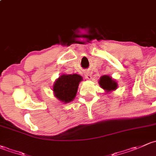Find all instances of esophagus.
<instances>
[{
  "label": "esophagus",
  "mask_w": 156,
  "mask_h": 156,
  "mask_svg": "<svg viewBox=\"0 0 156 156\" xmlns=\"http://www.w3.org/2000/svg\"><path fill=\"white\" fill-rule=\"evenodd\" d=\"M85 75H86V78H87L88 80H91V74L90 73H85Z\"/></svg>",
  "instance_id": "34e87169"
}]
</instances>
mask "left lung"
I'll use <instances>...</instances> for the list:
<instances>
[{"instance_id":"8db88e82","label":"left lung","mask_w":156,"mask_h":156,"mask_svg":"<svg viewBox=\"0 0 156 156\" xmlns=\"http://www.w3.org/2000/svg\"><path fill=\"white\" fill-rule=\"evenodd\" d=\"M99 84H100L101 87L107 90V91H112V90L113 91L117 88V83L109 76H101L100 81H99Z\"/></svg>"}]
</instances>
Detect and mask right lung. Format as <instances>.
I'll return each mask as SVG.
<instances>
[{
  "label": "right lung",
  "instance_id": "add662e5",
  "mask_svg": "<svg viewBox=\"0 0 156 156\" xmlns=\"http://www.w3.org/2000/svg\"><path fill=\"white\" fill-rule=\"evenodd\" d=\"M83 79L78 74L61 76L53 86L55 97L62 102L72 101L76 96L79 83Z\"/></svg>",
  "mask_w": 156,
  "mask_h": 156
}]
</instances>
